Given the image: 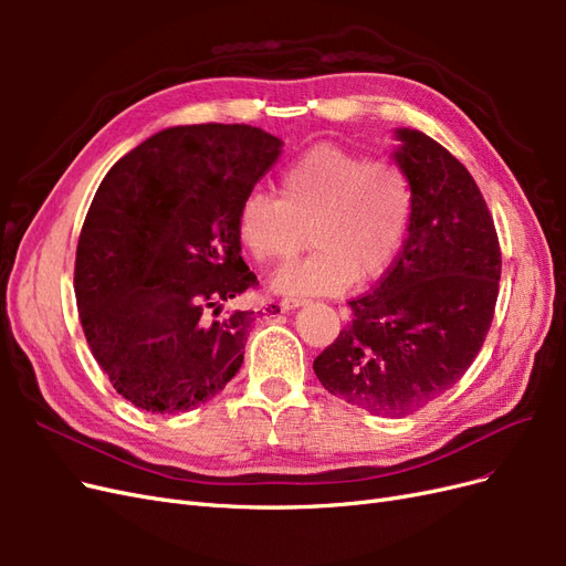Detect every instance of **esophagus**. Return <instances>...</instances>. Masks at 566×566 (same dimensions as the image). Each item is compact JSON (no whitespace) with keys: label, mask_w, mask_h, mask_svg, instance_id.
I'll return each instance as SVG.
<instances>
[{"label":"esophagus","mask_w":566,"mask_h":566,"mask_svg":"<svg viewBox=\"0 0 566 566\" xmlns=\"http://www.w3.org/2000/svg\"><path fill=\"white\" fill-rule=\"evenodd\" d=\"M306 300L304 297H283L281 306L283 310H295V306H302Z\"/></svg>","instance_id":"34e87169"}]
</instances>
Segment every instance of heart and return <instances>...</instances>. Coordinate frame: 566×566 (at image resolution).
Masks as SVG:
<instances>
[{"label": "heart", "instance_id": "1", "mask_svg": "<svg viewBox=\"0 0 566 566\" xmlns=\"http://www.w3.org/2000/svg\"><path fill=\"white\" fill-rule=\"evenodd\" d=\"M413 214L406 169L339 144H316L290 160L279 198L252 191L235 217L238 238L262 266L314 252L283 269L273 287L293 295L337 293L378 281L397 260Z\"/></svg>", "mask_w": 566, "mask_h": 566}]
</instances>
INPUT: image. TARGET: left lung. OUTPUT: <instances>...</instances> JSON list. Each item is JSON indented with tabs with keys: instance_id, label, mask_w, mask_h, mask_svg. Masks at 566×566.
<instances>
[{
	"instance_id": "1",
	"label": "left lung",
	"mask_w": 566,
	"mask_h": 566,
	"mask_svg": "<svg viewBox=\"0 0 566 566\" xmlns=\"http://www.w3.org/2000/svg\"><path fill=\"white\" fill-rule=\"evenodd\" d=\"M397 136L394 158L413 186L408 238L314 361L333 397L382 418L416 413L465 375L501 281L499 233L465 165L418 129Z\"/></svg>"
}]
</instances>
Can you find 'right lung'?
<instances>
[{
  "label": "right lung",
  "mask_w": 566,
  "mask_h": 566,
  "mask_svg": "<svg viewBox=\"0 0 566 566\" xmlns=\"http://www.w3.org/2000/svg\"><path fill=\"white\" fill-rule=\"evenodd\" d=\"M283 142L250 125L169 127L119 158L82 224L75 297L117 394L184 413L227 387L256 314L221 302L260 285L235 217Z\"/></svg>",
  "instance_id": "right-lung-1"
}]
</instances>
